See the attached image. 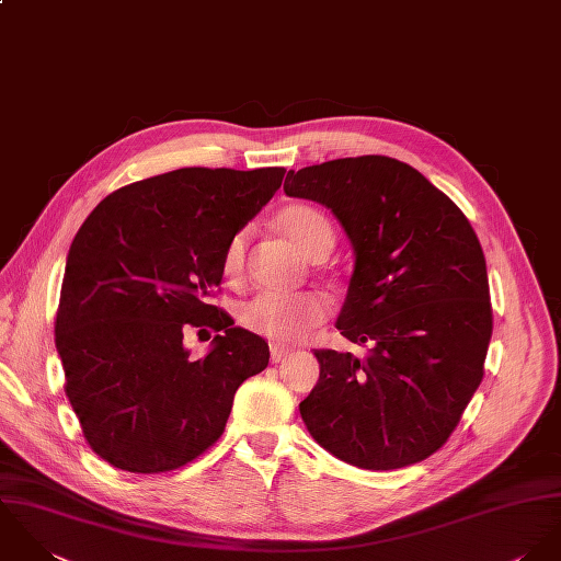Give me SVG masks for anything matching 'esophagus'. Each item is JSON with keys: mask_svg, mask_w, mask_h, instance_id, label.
<instances>
[{"mask_svg": "<svg viewBox=\"0 0 561 561\" xmlns=\"http://www.w3.org/2000/svg\"><path fill=\"white\" fill-rule=\"evenodd\" d=\"M290 346H284V344H277V342H273L271 344V359L277 364V362H282L284 357H288L290 355Z\"/></svg>", "mask_w": 561, "mask_h": 561, "instance_id": "esophagus-1", "label": "esophagus"}]
</instances>
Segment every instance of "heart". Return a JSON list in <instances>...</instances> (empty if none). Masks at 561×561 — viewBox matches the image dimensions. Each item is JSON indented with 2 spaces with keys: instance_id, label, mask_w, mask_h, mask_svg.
<instances>
[{
  "instance_id": "obj_1",
  "label": "heart",
  "mask_w": 561,
  "mask_h": 561,
  "mask_svg": "<svg viewBox=\"0 0 561 561\" xmlns=\"http://www.w3.org/2000/svg\"><path fill=\"white\" fill-rule=\"evenodd\" d=\"M279 229L312 260L325 257L334 242L336 233L325 213L308 204H293L277 215ZM244 260V233H236L224 255V275L227 279H238L242 273ZM328 317V301L319 293H295V295H275L260 293L247 304L240 306L238 319L244 330L268 337L277 344L295 342L306 336Z\"/></svg>"
}]
</instances>
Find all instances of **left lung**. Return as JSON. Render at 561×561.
<instances>
[{
	"instance_id": "8db88e82",
	"label": "left lung",
	"mask_w": 561,
	"mask_h": 561,
	"mask_svg": "<svg viewBox=\"0 0 561 561\" xmlns=\"http://www.w3.org/2000/svg\"><path fill=\"white\" fill-rule=\"evenodd\" d=\"M284 193L342 225L355 266L336 328L368 348L314 351L319 381L299 403L310 436L366 470L423 461L483 377L492 308L477 233L423 173L388 156L288 171Z\"/></svg>"
}]
</instances>
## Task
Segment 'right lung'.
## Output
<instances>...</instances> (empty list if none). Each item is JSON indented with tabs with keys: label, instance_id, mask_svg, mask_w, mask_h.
Wrapping results in <instances>:
<instances>
[{
	"label": "right lung",
	"instance_id": "1",
	"mask_svg": "<svg viewBox=\"0 0 561 561\" xmlns=\"http://www.w3.org/2000/svg\"><path fill=\"white\" fill-rule=\"evenodd\" d=\"M286 169L188 167L108 195L76 233L56 314L65 392L91 448L127 472L175 470L221 434L268 344L208 304L227 242ZM221 331L193 360L183 328Z\"/></svg>",
	"mask_w": 561,
	"mask_h": 561
}]
</instances>
